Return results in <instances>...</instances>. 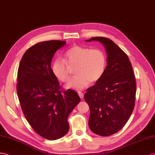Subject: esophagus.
<instances>
[{"label": "esophagus", "instance_id": "1", "mask_svg": "<svg viewBox=\"0 0 155 155\" xmlns=\"http://www.w3.org/2000/svg\"><path fill=\"white\" fill-rule=\"evenodd\" d=\"M78 95L80 96V97L81 98V99H82L83 98H84V93H81V92H79L78 93Z\"/></svg>", "mask_w": 155, "mask_h": 155}]
</instances>
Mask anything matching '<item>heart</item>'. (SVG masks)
I'll list each match as a JSON object with an SVG mask.
<instances>
[{
    "mask_svg": "<svg viewBox=\"0 0 155 155\" xmlns=\"http://www.w3.org/2000/svg\"><path fill=\"white\" fill-rule=\"evenodd\" d=\"M64 61L57 58L52 63V71L59 80L66 83L70 77V68L76 76L66 85L67 88L81 91L89 84L99 81L106 71L107 58L101 48L75 45L65 53Z\"/></svg>",
    "mask_w": 155,
    "mask_h": 155,
    "instance_id": "b5f03b06",
    "label": "heart"
}]
</instances>
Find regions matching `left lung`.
<instances>
[{
    "instance_id": "left-lung-1",
    "label": "left lung",
    "mask_w": 155,
    "mask_h": 155,
    "mask_svg": "<svg viewBox=\"0 0 155 155\" xmlns=\"http://www.w3.org/2000/svg\"><path fill=\"white\" fill-rule=\"evenodd\" d=\"M107 54L106 71L99 81L87 89L84 99L90 108L89 126L93 133L109 136L125 126L134 110L136 82L127 54L106 37H92Z\"/></svg>"
}]
</instances>
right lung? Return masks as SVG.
I'll list each match as a JSON object with an SVG mask.
<instances>
[{"instance_id":"add662e5","label":"right lung","mask_w":155,"mask_h":155,"mask_svg":"<svg viewBox=\"0 0 155 155\" xmlns=\"http://www.w3.org/2000/svg\"><path fill=\"white\" fill-rule=\"evenodd\" d=\"M65 41H48L25 51L18 71L17 93L26 120L37 134L56 140L69 130L68 118L81 99L71 89L60 91L51 69L55 52Z\"/></svg>"}]
</instances>
